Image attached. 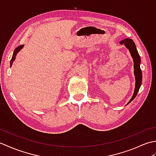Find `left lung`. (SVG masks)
<instances>
[{
    "instance_id": "left-lung-1",
    "label": "left lung",
    "mask_w": 156,
    "mask_h": 156,
    "mask_svg": "<svg viewBox=\"0 0 156 156\" xmlns=\"http://www.w3.org/2000/svg\"><path fill=\"white\" fill-rule=\"evenodd\" d=\"M124 44L129 51L131 53V55L132 58L133 59V62H134V74L135 76V91L133 97L131 98V100L129 101L128 104L130 103V102L133 100V99L136 97L139 90H140L141 82H142V72L140 68V63H141V59H140V56L139 55L137 50L136 49V46H135V43L131 39H125L124 40H122L120 42V44ZM127 104V105H128Z\"/></svg>"
}]
</instances>
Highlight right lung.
I'll return each instance as SVG.
<instances>
[{
    "label": "right lung",
    "instance_id": "obj_1",
    "mask_svg": "<svg viewBox=\"0 0 156 156\" xmlns=\"http://www.w3.org/2000/svg\"><path fill=\"white\" fill-rule=\"evenodd\" d=\"M23 45H19V46H18L17 48H15V51H14V53H13V55H12V59H11V66H12V62H13V61L15 60V56L16 55V54H17V53L20 51V49H22V48H23Z\"/></svg>",
    "mask_w": 156,
    "mask_h": 156
}]
</instances>
